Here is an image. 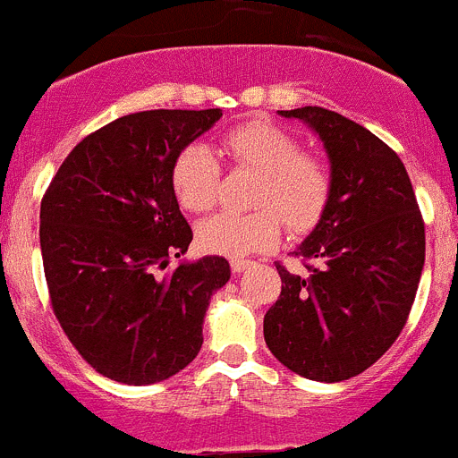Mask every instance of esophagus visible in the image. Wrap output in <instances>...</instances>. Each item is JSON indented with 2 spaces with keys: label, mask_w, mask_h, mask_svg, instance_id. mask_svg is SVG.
Here are the masks:
<instances>
[{
  "label": "esophagus",
  "mask_w": 458,
  "mask_h": 458,
  "mask_svg": "<svg viewBox=\"0 0 458 458\" xmlns=\"http://www.w3.org/2000/svg\"><path fill=\"white\" fill-rule=\"evenodd\" d=\"M250 266H251V261H247V259H233L232 272L233 275H241V272H245Z\"/></svg>",
  "instance_id": "34e87169"
}]
</instances>
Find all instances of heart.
I'll return each mask as SVG.
<instances>
[{"label":"heart","instance_id":"b5f03b06","mask_svg":"<svg viewBox=\"0 0 458 458\" xmlns=\"http://www.w3.org/2000/svg\"><path fill=\"white\" fill-rule=\"evenodd\" d=\"M220 149L233 165L261 172L251 204L257 211H222L197 229V241L211 254L242 259L275 245L286 225L291 233H306L322 220L334 192L327 161L301 152V142L284 129L251 120L226 131ZM222 167L201 142L183 147L172 163V191L186 211L207 213L220 195Z\"/></svg>","mask_w":458,"mask_h":458}]
</instances>
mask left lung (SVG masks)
Returning a JSON list of instances; mask_svg holds the SVG:
<instances>
[{
  "label": "left lung",
  "instance_id": "obj_1",
  "mask_svg": "<svg viewBox=\"0 0 458 458\" xmlns=\"http://www.w3.org/2000/svg\"><path fill=\"white\" fill-rule=\"evenodd\" d=\"M322 138L334 192L293 251L309 275L275 263L281 295L263 318L272 354L313 381H345L377 363L409 320L425 266V220L404 163L341 113L281 111Z\"/></svg>",
  "mask_w": 458,
  "mask_h": 458
}]
</instances>
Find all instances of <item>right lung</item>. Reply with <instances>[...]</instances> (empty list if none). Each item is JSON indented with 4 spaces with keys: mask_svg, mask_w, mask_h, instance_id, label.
<instances>
[{
    "mask_svg": "<svg viewBox=\"0 0 458 458\" xmlns=\"http://www.w3.org/2000/svg\"><path fill=\"white\" fill-rule=\"evenodd\" d=\"M220 117V108L117 117L67 154L45 191L40 250L52 311L108 379L157 384L199 354L208 301L232 270L222 257L170 270L192 241L170 172Z\"/></svg>",
    "mask_w": 458,
    "mask_h": 458,
    "instance_id": "add662e5",
    "label": "right lung"
}]
</instances>
